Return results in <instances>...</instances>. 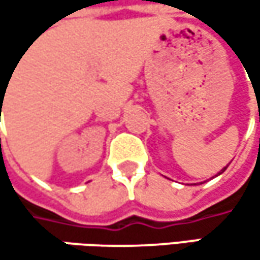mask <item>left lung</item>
<instances>
[{
	"instance_id": "obj_1",
	"label": "left lung",
	"mask_w": 260,
	"mask_h": 260,
	"mask_svg": "<svg viewBox=\"0 0 260 260\" xmlns=\"http://www.w3.org/2000/svg\"><path fill=\"white\" fill-rule=\"evenodd\" d=\"M228 166H229V164H228ZM228 166H226V167H223V169H221V170H220V172H218V173H217L215 176H218V175H221V173H223V172H224V170L228 169Z\"/></svg>"
}]
</instances>
